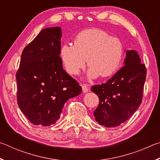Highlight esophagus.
Segmentation results:
<instances>
[{"mask_svg": "<svg viewBox=\"0 0 160 160\" xmlns=\"http://www.w3.org/2000/svg\"><path fill=\"white\" fill-rule=\"evenodd\" d=\"M82 92H83L84 93L88 92V90H89L88 87L86 85H82Z\"/></svg>", "mask_w": 160, "mask_h": 160, "instance_id": "34e87169", "label": "esophagus"}]
</instances>
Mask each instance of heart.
I'll list each match as a JSON object with an SVG mask.
<instances>
[{"label":"heart","instance_id":"b5f03b06","mask_svg":"<svg viewBox=\"0 0 160 160\" xmlns=\"http://www.w3.org/2000/svg\"><path fill=\"white\" fill-rule=\"evenodd\" d=\"M123 44L118 38L111 37L101 29H92L78 34L75 44L66 43L61 48V58L65 68L76 75L87 62L89 79L100 75L108 77L118 69L123 57Z\"/></svg>","mask_w":160,"mask_h":160}]
</instances>
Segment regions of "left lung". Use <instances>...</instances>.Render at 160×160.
Returning <instances> with one entry per match:
<instances>
[{
  "instance_id": "left-lung-1",
  "label": "left lung",
  "mask_w": 160,
  "mask_h": 160,
  "mask_svg": "<svg viewBox=\"0 0 160 160\" xmlns=\"http://www.w3.org/2000/svg\"><path fill=\"white\" fill-rule=\"evenodd\" d=\"M124 66L106 83L92 86L99 99L94 112L96 121L105 127H116L131 117L141 104L146 69L135 50H125Z\"/></svg>"
}]
</instances>
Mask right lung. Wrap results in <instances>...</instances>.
<instances>
[{
    "label": "right lung",
    "instance_id": "1",
    "mask_svg": "<svg viewBox=\"0 0 160 160\" xmlns=\"http://www.w3.org/2000/svg\"><path fill=\"white\" fill-rule=\"evenodd\" d=\"M60 27L43 29L24 48L16 74L18 104L36 126H48L60 118L65 103L82 92L63 68Z\"/></svg>",
    "mask_w": 160,
    "mask_h": 160
}]
</instances>
